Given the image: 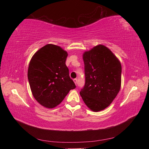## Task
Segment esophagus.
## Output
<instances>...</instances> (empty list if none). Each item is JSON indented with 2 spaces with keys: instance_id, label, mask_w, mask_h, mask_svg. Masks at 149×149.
<instances>
[{
  "instance_id": "esophagus-1",
  "label": "esophagus",
  "mask_w": 149,
  "mask_h": 149,
  "mask_svg": "<svg viewBox=\"0 0 149 149\" xmlns=\"http://www.w3.org/2000/svg\"><path fill=\"white\" fill-rule=\"evenodd\" d=\"M74 81L75 83V85H77V79H74Z\"/></svg>"
}]
</instances>
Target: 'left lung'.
<instances>
[{"mask_svg": "<svg viewBox=\"0 0 149 149\" xmlns=\"http://www.w3.org/2000/svg\"><path fill=\"white\" fill-rule=\"evenodd\" d=\"M85 84L80 95L87 107L94 112L107 108L121 87L122 65L111 50L102 45L83 54Z\"/></svg>", "mask_w": 149, "mask_h": 149, "instance_id": "obj_1", "label": "left lung"}]
</instances>
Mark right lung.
Segmentation results:
<instances>
[{
	"label": "right lung",
	"mask_w": 149,
	"mask_h": 149,
	"mask_svg": "<svg viewBox=\"0 0 149 149\" xmlns=\"http://www.w3.org/2000/svg\"><path fill=\"white\" fill-rule=\"evenodd\" d=\"M67 56V52L60 47L48 44L30 60L27 72L30 88L35 100L45 107H56L76 87L65 65Z\"/></svg>",
	"instance_id": "1"
}]
</instances>
